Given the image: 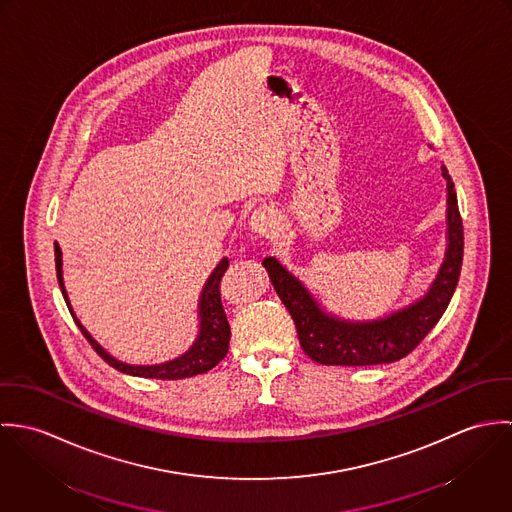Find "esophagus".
I'll return each instance as SVG.
<instances>
[{"label": "esophagus", "mask_w": 512, "mask_h": 512, "mask_svg": "<svg viewBox=\"0 0 512 512\" xmlns=\"http://www.w3.org/2000/svg\"><path fill=\"white\" fill-rule=\"evenodd\" d=\"M278 217L274 213V209L270 207H258L252 211L250 220H248V228L252 234L258 236H266V234H274L278 230Z\"/></svg>", "instance_id": "obj_1"}]
</instances>
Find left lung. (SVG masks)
I'll list each match as a JSON object with an SVG mask.
<instances>
[{"label": "left lung", "mask_w": 512, "mask_h": 512, "mask_svg": "<svg viewBox=\"0 0 512 512\" xmlns=\"http://www.w3.org/2000/svg\"><path fill=\"white\" fill-rule=\"evenodd\" d=\"M441 175L447 183L445 256L430 290L398 311L370 321L343 319L329 313L278 258H264L270 282L290 311L299 345L311 361L337 366L394 363L412 353L434 329L455 292L463 262V224L445 165H441Z\"/></svg>", "instance_id": "left-lung-1"}]
</instances>
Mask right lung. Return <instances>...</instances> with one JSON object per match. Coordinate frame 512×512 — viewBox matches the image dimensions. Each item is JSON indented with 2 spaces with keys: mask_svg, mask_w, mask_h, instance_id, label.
Masks as SVG:
<instances>
[{
  "mask_svg": "<svg viewBox=\"0 0 512 512\" xmlns=\"http://www.w3.org/2000/svg\"><path fill=\"white\" fill-rule=\"evenodd\" d=\"M55 264H57V280H59L63 297L69 305V311L73 315L74 323L78 325V329L82 331L86 341L92 345V349L116 370H120L124 374H132V376H144V378L179 380V378L203 374V372L215 368L226 357L228 341H230V325L226 321V313H224V307L220 301L219 286L220 278L224 276V272L228 268V258L220 260L217 268L213 270V274L209 276L203 292L199 295V335H197L195 343L181 357L167 361V363H159V365H128V363H122L116 357H112L106 349H102L98 345V341L92 339V335L84 329V325L74 315L69 295L65 290V282H63V252H61L59 244H55Z\"/></svg>",
  "mask_w": 512,
  "mask_h": 512,
  "instance_id": "1",
  "label": "right lung"
}]
</instances>
